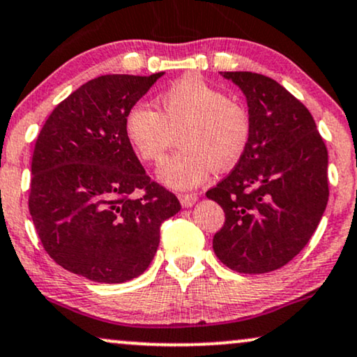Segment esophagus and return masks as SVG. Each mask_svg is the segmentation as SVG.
<instances>
[{
    "label": "esophagus",
    "instance_id": "obj_1",
    "mask_svg": "<svg viewBox=\"0 0 357 357\" xmlns=\"http://www.w3.org/2000/svg\"><path fill=\"white\" fill-rule=\"evenodd\" d=\"M183 207H191L197 201V194H178Z\"/></svg>",
    "mask_w": 357,
    "mask_h": 357
}]
</instances>
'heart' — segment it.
<instances>
[{
  "label": "heart",
  "mask_w": 357,
  "mask_h": 357,
  "mask_svg": "<svg viewBox=\"0 0 357 357\" xmlns=\"http://www.w3.org/2000/svg\"><path fill=\"white\" fill-rule=\"evenodd\" d=\"M160 112L137 103L125 116V133L146 163H160L179 133L183 148L158 169V178L174 189L206 183L214 166L231 168L250 138L249 112L237 98L199 75H184L158 97Z\"/></svg>",
  "instance_id": "obj_1"
}]
</instances>
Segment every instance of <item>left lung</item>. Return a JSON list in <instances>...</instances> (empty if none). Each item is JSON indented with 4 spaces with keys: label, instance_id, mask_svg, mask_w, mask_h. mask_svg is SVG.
<instances>
[{
    "label": "left lung",
    "instance_id": "left-lung-1",
    "mask_svg": "<svg viewBox=\"0 0 357 357\" xmlns=\"http://www.w3.org/2000/svg\"><path fill=\"white\" fill-rule=\"evenodd\" d=\"M245 96L250 138L232 173L206 196L225 212L218 259L238 273H267L298 255L328 204V150L303 103L273 79L220 72Z\"/></svg>",
    "mask_w": 357,
    "mask_h": 357
}]
</instances>
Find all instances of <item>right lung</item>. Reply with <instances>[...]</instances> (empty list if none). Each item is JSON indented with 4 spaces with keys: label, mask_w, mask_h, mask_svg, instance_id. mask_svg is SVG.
<instances>
[{
    "label": "right lung",
    "mask_w": 357,
    "mask_h": 357,
    "mask_svg": "<svg viewBox=\"0 0 357 357\" xmlns=\"http://www.w3.org/2000/svg\"><path fill=\"white\" fill-rule=\"evenodd\" d=\"M163 74L89 80L54 108L36 139L34 227L56 264L92 282L123 283L145 272L161 224L181 209L145 173L125 133L128 110Z\"/></svg>",
    "instance_id": "right-lung-1"
}]
</instances>
